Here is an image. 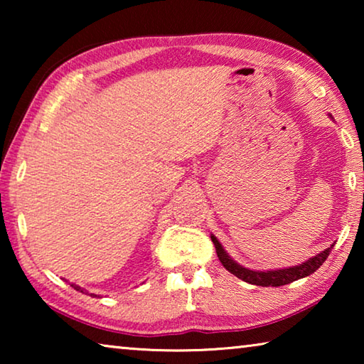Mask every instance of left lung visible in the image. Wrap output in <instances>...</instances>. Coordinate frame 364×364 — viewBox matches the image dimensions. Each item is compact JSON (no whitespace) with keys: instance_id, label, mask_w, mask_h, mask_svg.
I'll use <instances>...</instances> for the list:
<instances>
[{"instance_id":"8db88e82","label":"left lung","mask_w":364,"mask_h":364,"mask_svg":"<svg viewBox=\"0 0 364 364\" xmlns=\"http://www.w3.org/2000/svg\"><path fill=\"white\" fill-rule=\"evenodd\" d=\"M332 119V115H329ZM212 242L215 245V250H217L218 260L221 264L230 271L231 274L236 276V278L242 279L249 284L254 286H262V287H279L284 284H291V282L306 278L315 273V271L321 267L324 263L326 258H328L331 249L334 247V244H331V247L324 249L323 252H319L318 255L308 258L306 262L301 264H295V267H289V268H279V269H267V271H258V269H250L245 268L242 264H239L237 262H234L232 258L228 255V252L223 249V245L220 244L217 237L210 234Z\"/></svg>"}]
</instances>
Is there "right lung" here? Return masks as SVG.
I'll use <instances>...</instances> for the list:
<instances>
[{
    "label": "right lung",
    "instance_id": "obj_1",
    "mask_svg": "<svg viewBox=\"0 0 364 364\" xmlns=\"http://www.w3.org/2000/svg\"><path fill=\"white\" fill-rule=\"evenodd\" d=\"M73 289H75V291H78V292H83V294H88V295H91V297H100V295H96V294H90L88 291H86V289H83V287H80V286H77V284H70Z\"/></svg>",
    "mask_w": 364,
    "mask_h": 364
}]
</instances>
